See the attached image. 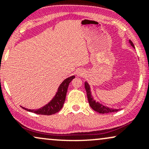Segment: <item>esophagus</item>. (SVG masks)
Instances as JSON below:
<instances>
[{
    "mask_svg": "<svg viewBox=\"0 0 149 149\" xmlns=\"http://www.w3.org/2000/svg\"><path fill=\"white\" fill-rule=\"evenodd\" d=\"M83 74H84V73L83 72V71H80L79 72H78V75H79V76H82V75Z\"/></svg>",
    "mask_w": 149,
    "mask_h": 149,
    "instance_id": "34e87169",
    "label": "esophagus"
}]
</instances>
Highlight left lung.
Here are the masks:
<instances>
[{
	"mask_svg": "<svg viewBox=\"0 0 149 149\" xmlns=\"http://www.w3.org/2000/svg\"><path fill=\"white\" fill-rule=\"evenodd\" d=\"M130 45L132 46L133 47H134V44L133 42L130 40ZM85 90H86L87 92V96H88V102L90 104V106L91 108L93 109L95 111L100 113H113V112H116L118 111L120 109H110V108L107 107H104V106L102 105L98 102H96L95 100L92 98L91 95V92H90V85H88V83L87 82L85 83Z\"/></svg>",
	"mask_w": 149,
	"mask_h": 149,
	"instance_id": "obj_1",
	"label": "left lung"
}]
</instances>
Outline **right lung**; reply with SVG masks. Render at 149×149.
<instances>
[{"instance_id":"1","label":"right lung","mask_w":149,"mask_h":149,"mask_svg":"<svg viewBox=\"0 0 149 149\" xmlns=\"http://www.w3.org/2000/svg\"><path fill=\"white\" fill-rule=\"evenodd\" d=\"M74 78L75 76H73L64 80L62 83L59 85L57 94L52 99V100L47 104H46L45 106H44L43 107L36 109V110H31V109H27L26 108L22 107L28 111L33 112L34 113L39 114V115L49 116L59 112L64 105L69 83Z\"/></svg>"}]
</instances>
